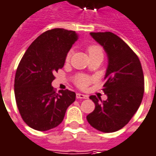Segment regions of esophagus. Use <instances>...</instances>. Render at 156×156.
Returning a JSON list of instances; mask_svg holds the SVG:
<instances>
[{
	"instance_id": "34e87169",
	"label": "esophagus",
	"mask_w": 156,
	"mask_h": 156,
	"mask_svg": "<svg viewBox=\"0 0 156 156\" xmlns=\"http://www.w3.org/2000/svg\"><path fill=\"white\" fill-rule=\"evenodd\" d=\"M76 97L78 98V99H88V95H86V94H83L80 93H77L76 94Z\"/></svg>"
}]
</instances>
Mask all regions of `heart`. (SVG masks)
I'll return each mask as SVG.
<instances>
[{"label":"heart","instance_id":"heart-1","mask_svg":"<svg viewBox=\"0 0 156 156\" xmlns=\"http://www.w3.org/2000/svg\"><path fill=\"white\" fill-rule=\"evenodd\" d=\"M86 51L88 52L90 59H94V58H102L103 59V49L101 45L97 44H89L86 47ZM72 53H73L72 51H69L67 53V55L65 56L66 62H70ZM94 80H95V78L93 76L82 74V73L75 75L74 77V83L80 89H86L90 83L94 82Z\"/></svg>","mask_w":156,"mask_h":156}]
</instances>
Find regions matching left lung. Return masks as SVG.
<instances>
[{
    "label": "left lung",
    "instance_id": "1",
    "mask_svg": "<svg viewBox=\"0 0 156 156\" xmlns=\"http://www.w3.org/2000/svg\"><path fill=\"white\" fill-rule=\"evenodd\" d=\"M104 47L109 58L102 90L106 101L89 96L95 104L87 116L89 123L104 133L118 131L132 119L142 102L144 78L138 55L120 37L112 32L90 33Z\"/></svg>",
    "mask_w": 156,
    "mask_h": 156
}]
</instances>
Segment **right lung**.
Returning <instances> with one entry per match:
<instances>
[{
    "label": "right lung",
    "instance_id": "1",
    "mask_svg": "<svg viewBox=\"0 0 156 156\" xmlns=\"http://www.w3.org/2000/svg\"><path fill=\"white\" fill-rule=\"evenodd\" d=\"M78 39L75 31L47 30L29 45L18 64L14 80L16 103L25 123L35 130L57 127L75 101L74 92L66 89L56 93L51 83Z\"/></svg>",
    "mask_w": 156,
    "mask_h": 156
}]
</instances>
